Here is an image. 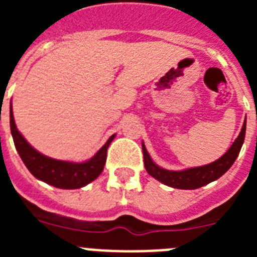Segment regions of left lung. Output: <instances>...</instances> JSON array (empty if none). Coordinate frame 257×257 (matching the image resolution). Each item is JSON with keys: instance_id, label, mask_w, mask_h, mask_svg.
<instances>
[{"instance_id": "left-lung-1", "label": "left lung", "mask_w": 257, "mask_h": 257, "mask_svg": "<svg viewBox=\"0 0 257 257\" xmlns=\"http://www.w3.org/2000/svg\"><path fill=\"white\" fill-rule=\"evenodd\" d=\"M244 135H246V119H244V123L242 126V130H240L238 138L224 156L220 157L219 160L210 163V165L188 169L184 170V171H169V170L161 169L160 166H157L152 161L144 144H143L145 170L154 179L171 188H176V189H197V188L203 187L206 184L219 179L220 176H222L230 169L231 165L237 160L238 154H239L242 144L244 142Z\"/></svg>"}]
</instances>
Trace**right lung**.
Here are the masks:
<instances>
[{"instance_id":"add662e5","label":"right lung","mask_w":257,"mask_h":257,"mask_svg":"<svg viewBox=\"0 0 257 257\" xmlns=\"http://www.w3.org/2000/svg\"><path fill=\"white\" fill-rule=\"evenodd\" d=\"M10 128L14 144L27 169L35 178L60 189H77L94 181L101 174L106 161V151L109 144L114 139V135L100 148L91 160L83 163L65 162L52 160L44 154L38 153L35 148L27 143V140L18 131L14 121L13 108L10 106Z\"/></svg>"}]
</instances>
